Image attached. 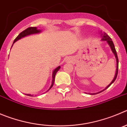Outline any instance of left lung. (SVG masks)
I'll list each match as a JSON object with an SVG mask.
<instances>
[{
	"instance_id": "obj_1",
	"label": "left lung",
	"mask_w": 127,
	"mask_h": 127,
	"mask_svg": "<svg viewBox=\"0 0 127 127\" xmlns=\"http://www.w3.org/2000/svg\"><path fill=\"white\" fill-rule=\"evenodd\" d=\"M100 34H101V40L102 41H106L108 43V44L109 45V46L110 47V48H111V49H112V51L113 52V53L114 54L115 56V58H116V60H117V69H116V73L115 74V77L114 78H113V80H112V81L111 83H110V84H109L107 86H106V88H105L104 90H103L102 91H101V92H98V93H101V92H103L104 90H105L106 89H107L109 87V86H110V85H112V83H113V82H114L115 81L116 78H117V74H118V56H117V51H116V49H115V46H114V44H113V41H112V39L110 38V36H109L107 34H106L105 32H103L101 31V32H100ZM98 93H90V95H95V94H97Z\"/></svg>"
}]
</instances>
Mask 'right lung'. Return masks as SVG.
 Returning a JSON list of instances; mask_svg holds the SVG:
<instances>
[{
	"label": "right lung",
	"mask_w": 127,
	"mask_h": 127,
	"mask_svg": "<svg viewBox=\"0 0 127 127\" xmlns=\"http://www.w3.org/2000/svg\"><path fill=\"white\" fill-rule=\"evenodd\" d=\"M41 31L39 30V29H37L36 27H31V28H28V29H25L24 31H23L22 32H21V33H20L18 35H17V37H16V38L14 39V42H13V44L15 42H16L17 41H18L19 39H21L22 37H24L25 36H27V35H31V34H37V33H39L41 32ZM13 45V44H12ZM60 67H61V66H58V67H56L55 69H54V71H53V80H52V84L51 85L50 88H49V90H47V92H48V91L50 90L51 88L52 87H53V85H54V78H55V76H56V74L57 72L59 71V69H60ZM26 95L28 96H33L32 95H31V94H26Z\"/></svg>",
	"instance_id": "right-lung-1"
}]
</instances>
